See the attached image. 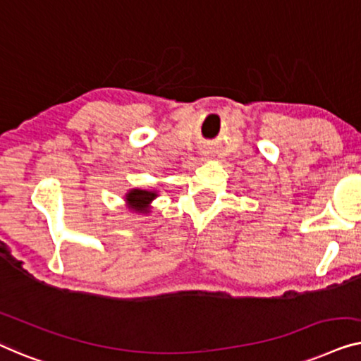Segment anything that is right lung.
<instances>
[{
    "mask_svg": "<svg viewBox=\"0 0 361 361\" xmlns=\"http://www.w3.org/2000/svg\"><path fill=\"white\" fill-rule=\"evenodd\" d=\"M157 196H159V191L154 190V188H132V190L126 192L124 201L130 212L147 216L150 214V204Z\"/></svg>",
    "mask_w": 361,
    "mask_h": 361,
    "instance_id": "1",
    "label": "right lung"
}]
</instances>
